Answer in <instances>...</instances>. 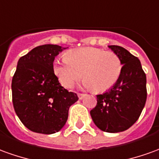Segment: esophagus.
Listing matches in <instances>:
<instances>
[{
  "mask_svg": "<svg viewBox=\"0 0 159 159\" xmlns=\"http://www.w3.org/2000/svg\"><path fill=\"white\" fill-rule=\"evenodd\" d=\"M77 95H78V98H79L80 100H81V99H83V97L85 96V95H84V94H81V93H78V94H77Z\"/></svg>",
  "mask_w": 159,
  "mask_h": 159,
  "instance_id": "1",
  "label": "esophagus"
}]
</instances>
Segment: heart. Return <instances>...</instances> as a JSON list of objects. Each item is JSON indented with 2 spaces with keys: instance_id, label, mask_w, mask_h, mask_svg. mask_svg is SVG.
I'll return each mask as SVG.
<instances>
[{
  "instance_id": "obj_1",
  "label": "heart",
  "mask_w": 159,
  "mask_h": 159,
  "mask_svg": "<svg viewBox=\"0 0 159 159\" xmlns=\"http://www.w3.org/2000/svg\"><path fill=\"white\" fill-rule=\"evenodd\" d=\"M122 69L117 54L95 47L69 51L66 57L53 63V72L62 86L70 89L83 76V86L95 93L110 89L120 77Z\"/></svg>"
}]
</instances>
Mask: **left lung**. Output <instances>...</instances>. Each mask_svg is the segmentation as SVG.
Returning a JSON list of instances; mask_svg holds the SVG:
<instances>
[{"instance_id":"left-lung-1","label":"left lung","mask_w":159,"mask_h":159,"mask_svg":"<svg viewBox=\"0 0 159 159\" xmlns=\"http://www.w3.org/2000/svg\"><path fill=\"white\" fill-rule=\"evenodd\" d=\"M123 64L118 82L110 89L97 95V104L90 111L95 126L103 132L126 131L137 121L147 96L146 76L137 57L119 45H108Z\"/></svg>"}]
</instances>
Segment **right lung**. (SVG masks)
Masks as SVG:
<instances>
[{"instance_id": "1", "label": "right lung", "mask_w": 159, "mask_h": 159, "mask_svg": "<svg viewBox=\"0 0 159 159\" xmlns=\"http://www.w3.org/2000/svg\"><path fill=\"white\" fill-rule=\"evenodd\" d=\"M64 48L44 45L33 48L18 61L12 80L15 113L23 125L34 133L55 134L68 119L70 107L78 100L53 72V62Z\"/></svg>"}]
</instances>
